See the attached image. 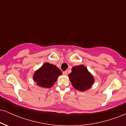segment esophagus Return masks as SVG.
<instances>
[{"mask_svg":"<svg viewBox=\"0 0 126 126\" xmlns=\"http://www.w3.org/2000/svg\"><path fill=\"white\" fill-rule=\"evenodd\" d=\"M63 75H67V71L63 72Z\"/></svg>","mask_w":126,"mask_h":126,"instance_id":"1","label":"esophagus"}]
</instances>
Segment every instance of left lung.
<instances>
[{
  "instance_id": "left-lung-1",
  "label": "left lung",
  "mask_w": 126,
  "mask_h": 126,
  "mask_svg": "<svg viewBox=\"0 0 126 126\" xmlns=\"http://www.w3.org/2000/svg\"><path fill=\"white\" fill-rule=\"evenodd\" d=\"M69 77L73 87L80 91L87 90L94 82L92 75L83 65L72 67Z\"/></svg>"
}]
</instances>
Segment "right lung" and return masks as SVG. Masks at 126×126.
I'll return each mask as SVG.
<instances>
[{
  "label": "right lung",
  "mask_w": 126,
  "mask_h": 126,
  "mask_svg": "<svg viewBox=\"0 0 126 126\" xmlns=\"http://www.w3.org/2000/svg\"><path fill=\"white\" fill-rule=\"evenodd\" d=\"M62 74L61 70L55 65L46 63L35 72L33 79L38 86L49 88L54 85L59 76Z\"/></svg>",
  "instance_id": "obj_1"
}]
</instances>
